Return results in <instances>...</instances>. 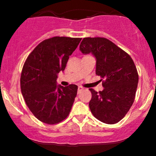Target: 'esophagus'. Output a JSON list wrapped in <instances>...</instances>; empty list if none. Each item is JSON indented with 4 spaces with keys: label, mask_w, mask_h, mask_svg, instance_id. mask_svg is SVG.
<instances>
[{
    "label": "esophagus",
    "mask_w": 156,
    "mask_h": 156,
    "mask_svg": "<svg viewBox=\"0 0 156 156\" xmlns=\"http://www.w3.org/2000/svg\"><path fill=\"white\" fill-rule=\"evenodd\" d=\"M83 87H78V93H79V92H80V91H81V90H83Z\"/></svg>",
    "instance_id": "esophagus-1"
}]
</instances>
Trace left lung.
I'll return each instance as SVG.
<instances>
[{
	"instance_id": "obj_1",
	"label": "left lung",
	"mask_w": 156,
	"mask_h": 156,
	"mask_svg": "<svg viewBox=\"0 0 156 156\" xmlns=\"http://www.w3.org/2000/svg\"><path fill=\"white\" fill-rule=\"evenodd\" d=\"M80 50L95 56L96 75L104 87L99 92L89 89L91 112L98 120L115 124L124 118L135 100L139 81L135 64L128 53L104 37H85Z\"/></svg>"
}]
</instances>
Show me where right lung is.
<instances>
[{
    "label": "right lung",
    "mask_w": 156,
    "mask_h": 156,
    "mask_svg": "<svg viewBox=\"0 0 156 156\" xmlns=\"http://www.w3.org/2000/svg\"><path fill=\"white\" fill-rule=\"evenodd\" d=\"M81 38L54 37L41 42L28 55L20 76L21 92L36 118L48 125L58 124L70 112L78 87L56 85L57 74L64 71L69 55Z\"/></svg>",
    "instance_id": "add662e5"
}]
</instances>
